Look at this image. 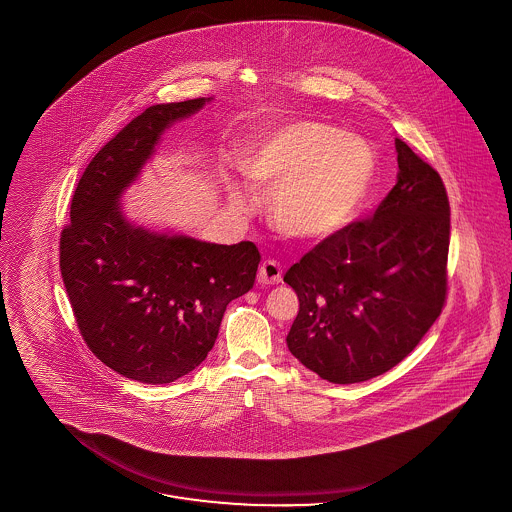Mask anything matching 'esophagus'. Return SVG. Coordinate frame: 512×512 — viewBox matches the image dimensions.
Wrapping results in <instances>:
<instances>
[{
    "mask_svg": "<svg viewBox=\"0 0 512 512\" xmlns=\"http://www.w3.org/2000/svg\"><path fill=\"white\" fill-rule=\"evenodd\" d=\"M259 284H278L282 282V266L280 263H276L274 259H266L265 263L259 268V276H257Z\"/></svg>",
    "mask_w": 512,
    "mask_h": 512,
    "instance_id": "34e87169",
    "label": "esophagus"
}]
</instances>
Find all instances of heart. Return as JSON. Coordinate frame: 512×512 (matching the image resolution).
<instances>
[{
	"mask_svg": "<svg viewBox=\"0 0 512 512\" xmlns=\"http://www.w3.org/2000/svg\"><path fill=\"white\" fill-rule=\"evenodd\" d=\"M373 152L326 123H284L251 144L244 171L274 190L272 217L291 238L322 240L347 225L373 177Z\"/></svg>",
	"mask_w": 512,
	"mask_h": 512,
	"instance_id": "b5f03b06",
	"label": "heart"
}]
</instances>
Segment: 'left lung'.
<instances>
[{
  "label": "left lung",
  "mask_w": 512,
  "mask_h": 512,
  "mask_svg": "<svg viewBox=\"0 0 512 512\" xmlns=\"http://www.w3.org/2000/svg\"><path fill=\"white\" fill-rule=\"evenodd\" d=\"M398 181L373 217L352 221L291 266L299 297L291 354L335 385L400 364L448 297L450 200L442 177L396 139Z\"/></svg>",
  "instance_id": "left-lung-1"
}]
</instances>
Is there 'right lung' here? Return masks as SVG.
Segmentation results:
<instances>
[{
	"label": "right lung",
	"mask_w": 512,
	"mask_h": 512,
	"mask_svg": "<svg viewBox=\"0 0 512 512\" xmlns=\"http://www.w3.org/2000/svg\"><path fill=\"white\" fill-rule=\"evenodd\" d=\"M209 99L154 104L95 154L62 228L61 276L85 345L127 379L165 385L198 368L226 305L247 293L261 263L253 242L219 246L131 225L120 194L165 129Z\"/></svg>",
	"instance_id": "obj_1"
}]
</instances>
